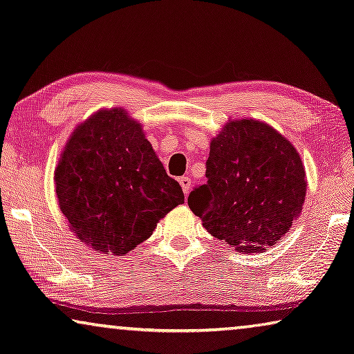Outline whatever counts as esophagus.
<instances>
[{"label":"esophagus","instance_id":"obj_1","mask_svg":"<svg viewBox=\"0 0 354 354\" xmlns=\"http://www.w3.org/2000/svg\"><path fill=\"white\" fill-rule=\"evenodd\" d=\"M179 184H181L184 194L189 195L190 187H192V179H190L189 176H183V178H179Z\"/></svg>","mask_w":354,"mask_h":354}]
</instances>
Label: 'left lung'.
<instances>
[{"label": "left lung", "instance_id": "obj_1", "mask_svg": "<svg viewBox=\"0 0 354 354\" xmlns=\"http://www.w3.org/2000/svg\"><path fill=\"white\" fill-rule=\"evenodd\" d=\"M203 186L189 207L203 227L234 250L257 254L279 243L304 207L301 156L266 122L230 120L211 140Z\"/></svg>", "mask_w": 354, "mask_h": 354}]
</instances>
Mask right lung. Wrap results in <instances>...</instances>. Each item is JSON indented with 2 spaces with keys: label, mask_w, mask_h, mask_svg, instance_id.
<instances>
[{
  "label": "right lung",
  "mask_w": 354,
  "mask_h": 354,
  "mask_svg": "<svg viewBox=\"0 0 354 354\" xmlns=\"http://www.w3.org/2000/svg\"><path fill=\"white\" fill-rule=\"evenodd\" d=\"M53 179L71 232L97 254L126 255L184 203L142 124L121 106L100 109L74 129Z\"/></svg>",
  "instance_id": "1"
}]
</instances>
